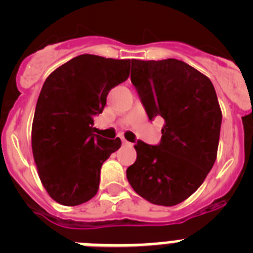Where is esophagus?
<instances>
[{
  "instance_id": "34e87169",
  "label": "esophagus",
  "mask_w": 253,
  "mask_h": 253,
  "mask_svg": "<svg viewBox=\"0 0 253 253\" xmlns=\"http://www.w3.org/2000/svg\"><path fill=\"white\" fill-rule=\"evenodd\" d=\"M122 142H123V144H124V146H130V143H129L126 139H124V138H122Z\"/></svg>"
}]
</instances>
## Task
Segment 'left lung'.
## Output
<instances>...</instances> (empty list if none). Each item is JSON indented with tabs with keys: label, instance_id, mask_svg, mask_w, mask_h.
<instances>
[{
	"label": "left lung",
	"instance_id": "obj_1",
	"mask_svg": "<svg viewBox=\"0 0 253 253\" xmlns=\"http://www.w3.org/2000/svg\"><path fill=\"white\" fill-rule=\"evenodd\" d=\"M131 84L149 120L165 119L157 146L138 140L126 169L134 191L173 207L193 195L216 158L222 111L209 78L182 60L131 59Z\"/></svg>",
	"mask_w": 253,
	"mask_h": 253
}]
</instances>
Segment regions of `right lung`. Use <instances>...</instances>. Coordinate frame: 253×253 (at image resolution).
<instances>
[{
    "mask_svg": "<svg viewBox=\"0 0 253 253\" xmlns=\"http://www.w3.org/2000/svg\"><path fill=\"white\" fill-rule=\"evenodd\" d=\"M130 59L82 54L51 72L35 107L31 147L39 177L50 198L76 207L96 195L102 163L122 140L95 133L107 93L128 80Z\"/></svg>",
    "mask_w": 253,
    "mask_h": 253,
    "instance_id": "right-lung-1",
    "label": "right lung"
}]
</instances>
